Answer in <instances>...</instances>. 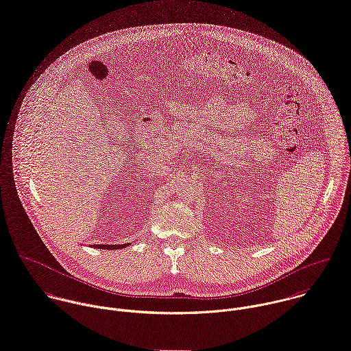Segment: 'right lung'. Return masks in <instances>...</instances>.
Returning a JSON list of instances; mask_svg holds the SVG:
<instances>
[{"label": "right lung", "mask_w": 351, "mask_h": 351, "mask_svg": "<svg viewBox=\"0 0 351 351\" xmlns=\"http://www.w3.org/2000/svg\"><path fill=\"white\" fill-rule=\"evenodd\" d=\"M128 245L130 244H121V245H100V244H96L95 248H97V250H123Z\"/></svg>", "instance_id": "right-lung-1"}]
</instances>
